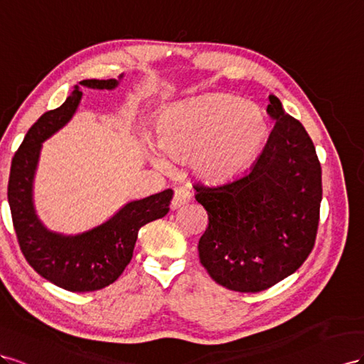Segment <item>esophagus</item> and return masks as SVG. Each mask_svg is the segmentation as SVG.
Segmentation results:
<instances>
[{
    "mask_svg": "<svg viewBox=\"0 0 364 364\" xmlns=\"http://www.w3.org/2000/svg\"><path fill=\"white\" fill-rule=\"evenodd\" d=\"M191 201V192L188 189H176L173 192V198H172V203H171V207L172 209H178V207L188 204Z\"/></svg>",
    "mask_w": 364,
    "mask_h": 364,
    "instance_id": "1",
    "label": "esophagus"
}]
</instances>
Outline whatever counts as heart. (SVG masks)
Wrapping results in <instances>:
<instances>
[{
  "instance_id": "1",
  "label": "heart",
  "mask_w": 364,
  "mask_h": 364,
  "mask_svg": "<svg viewBox=\"0 0 364 364\" xmlns=\"http://www.w3.org/2000/svg\"><path fill=\"white\" fill-rule=\"evenodd\" d=\"M265 137V122L255 108L241 107L232 97L191 100L169 109L160 119L159 148L176 161L190 160L200 178L223 183L252 161ZM154 163L168 168L163 155Z\"/></svg>"
}]
</instances>
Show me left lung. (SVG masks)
<instances>
[{"mask_svg": "<svg viewBox=\"0 0 364 364\" xmlns=\"http://www.w3.org/2000/svg\"><path fill=\"white\" fill-rule=\"evenodd\" d=\"M274 122L253 168L218 186H193L207 212L200 262L228 289L259 293L302 265L314 248L321 203V166L302 123L268 96Z\"/></svg>", "mask_w": 364, "mask_h": 364, "instance_id": "8db88e82", "label": "left lung"}]
</instances>
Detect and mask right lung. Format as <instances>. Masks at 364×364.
Returning <instances> with one entry per match:
<instances>
[{"instance_id": "obj_1", "label": "right lung", "mask_w": 364, "mask_h": 364, "mask_svg": "<svg viewBox=\"0 0 364 364\" xmlns=\"http://www.w3.org/2000/svg\"><path fill=\"white\" fill-rule=\"evenodd\" d=\"M80 85L111 90L117 80H82ZM82 91L75 90L56 109L44 112L26 134L10 166L7 200L21 252L35 272L73 293L102 289L117 280L131 262L140 227L169 212L172 191L128 203L109 221L77 236H62L43 227L35 215L32 183L41 143L71 119Z\"/></svg>"}]
</instances>
